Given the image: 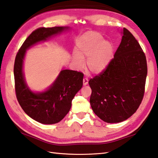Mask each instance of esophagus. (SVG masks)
Here are the masks:
<instances>
[{
	"mask_svg": "<svg viewBox=\"0 0 158 158\" xmlns=\"http://www.w3.org/2000/svg\"><path fill=\"white\" fill-rule=\"evenodd\" d=\"M83 85H86L88 83V79L87 78H83Z\"/></svg>",
	"mask_w": 158,
	"mask_h": 158,
	"instance_id": "esophagus-1",
	"label": "esophagus"
}]
</instances>
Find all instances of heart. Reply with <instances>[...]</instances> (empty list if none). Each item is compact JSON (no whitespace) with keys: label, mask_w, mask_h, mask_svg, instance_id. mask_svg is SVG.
Returning <instances> with one entry per match:
<instances>
[{"label":"heart","mask_w":158,"mask_h":158,"mask_svg":"<svg viewBox=\"0 0 158 158\" xmlns=\"http://www.w3.org/2000/svg\"><path fill=\"white\" fill-rule=\"evenodd\" d=\"M113 47L110 42L103 41L102 35L96 32H88L80 39L77 46L74 58L79 67L87 58V67L93 73H100L107 67L113 57Z\"/></svg>","instance_id":"1"}]
</instances>
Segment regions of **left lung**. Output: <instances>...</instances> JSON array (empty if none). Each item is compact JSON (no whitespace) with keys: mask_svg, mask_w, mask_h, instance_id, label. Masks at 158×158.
<instances>
[{"mask_svg":"<svg viewBox=\"0 0 158 158\" xmlns=\"http://www.w3.org/2000/svg\"><path fill=\"white\" fill-rule=\"evenodd\" d=\"M146 56L133 35L124 28L121 42L107 67L89 81L90 104L108 123L123 122L140 106L145 94Z\"/></svg>","mask_w":158,"mask_h":158,"instance_id":"1","label":"left lung"}]
</instances>
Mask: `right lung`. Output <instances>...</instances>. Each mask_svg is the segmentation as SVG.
<instances>
[{
	"label": "right lung",
	"mask_w": 158,
	"mask_h": 158,
	"mask_svg": "<svg viewBox=\"0 0 158 158\" xmlns=\"http://www.w3.org/2000/svg\"><path fill=\"white\" fill-rule=\"evenodd\" d=\"M68 28L53 27L36 29L25 40L15 60V89L18 102L29 116L42 124L57 123L67 114L73 98L82 87L83 74L68 69L62 70L48 89L44 92L35 94L29 89L23 74L25 50L37 42L44 41Z\"/></svg>",
	"instance_id": "1"
}]
</instances>
